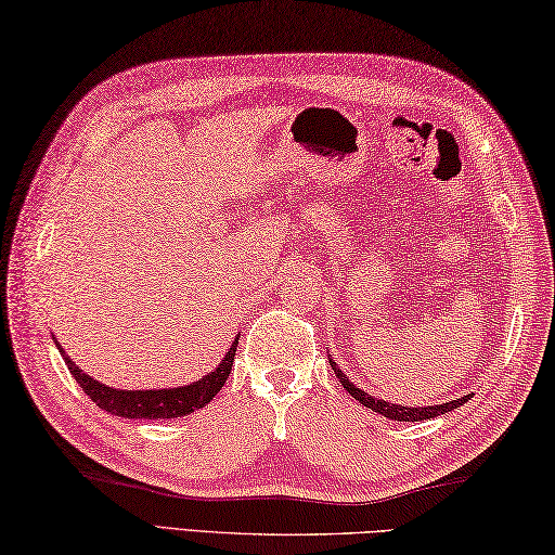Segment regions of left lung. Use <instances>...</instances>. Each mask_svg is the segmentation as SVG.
<instances>
[{"label":"left lung","instance_id":"1","mask_svg":"<svg viewBox=\"0 0 555 555\" xmlns=\"http://www.w3.org/2000/svg\"><path fill=\"white\" fill-rule=\"evenodd\" d=\"M328 360H331L333 372H336V376H338L340 384H343V389L348 391L354 401H360L362 405L372 408L374 413L389 417V421H403V423L430 421V417L444 415V413H449V411H454V408L464 405L468 399H474V393H466V396H462V399H456V401H447V403H440V405H423V408H408V405H401V403H389V401H384V399H374V396H370V393H364L362 389H358V386H354V384L348 379V374L340 372V367H338L336 362H333V358H328Z\"/></svg>","mask_w":555,"mask_h":555}]
</instances>
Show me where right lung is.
<instances>
[{"label":"right lung","instance_id":"obj_1","mask_svg":"<svg viewBox=\"0 0 555 555\" xmlns=\"http://www.w3.org/2000/svg\"><path fill=\"white\" fill-rule=\"evenodd\" d=\"M52 340H55L62 360H65L67 370L81 386V391L106 413L128 417V421H142V417L144 421H166V417L191 415L193 411H197V408L210 403L215 396L222 391L224 382L229 379V372H232L234 354H236V345H238V336H236L232 348H229L222 358V362H219L210 374H205L203 379L191 382L185 386H169V389L128 391V389H113V386H106L93 379V376H89L87 372L79 370L75 362H72L65 348L57 343V338Z\"/></svg>","mask_w":555,"mask_h":555}]
</instances>
